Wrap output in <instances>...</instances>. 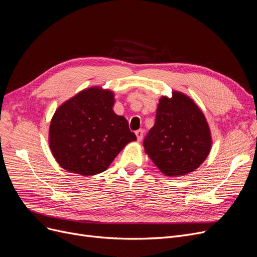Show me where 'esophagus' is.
Returning a JSON list of instances; mask_svg holds the SVG:
<instances>
[{
  "label": "esophagus",
  "instance_id": "34e87169",
  "mask_svg": "<svg viewBox=\"0 0 257 257\" xmlns=\"http://www.w3.org/2000/svg\"><path fill=\"white\" fill-rule=\"evenodd\" d=\"M136 135H137V138H138V141L141 142L143 140V137H144V131L142 129L140 130H137L136 131Z\"/></svg>",
  "mask_w": 257,
  "mask_h": 257
}]
</instances>
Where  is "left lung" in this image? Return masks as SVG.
Instances as JSON below:
<instances>
[{
    "instance_id": "1",
    "label": "left lung",
    "mask_w": 257,
    "mask_h": 257,
    "mask_svg": "<svg viewBox=\"0 0 257 257\" xmlns=\"http://www.w3.org/2000/svg\"><path fill=\"white\" fill-rule=\"evenodd\" d=\"M154 126L144 139L145 151L168 176H182L203 164L211 149V133L200 109L190 97L173 91L163 96Z\"/></svg>"
}]
</instances>
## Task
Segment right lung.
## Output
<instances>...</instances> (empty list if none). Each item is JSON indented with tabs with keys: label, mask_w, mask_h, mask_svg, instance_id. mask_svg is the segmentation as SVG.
<instances>
[{
	"label": "right lung",
	"mask_w": 257,
	"mask_h": 257,
	"mask_svg": "<svg viewBox=\"0 0 257 257\" xmlns=\"http://www.w3.org/2000/svg\"><path fill=\"white\" fill-rule=\"evenodd\" d=\"M114 95L92 87L58 108L49 128V146L65 170L84 176L105 171L129 142L137 141L128 120L114 113Z\"/></svg>",
	"instance_id": "1"
}]
</instances>
